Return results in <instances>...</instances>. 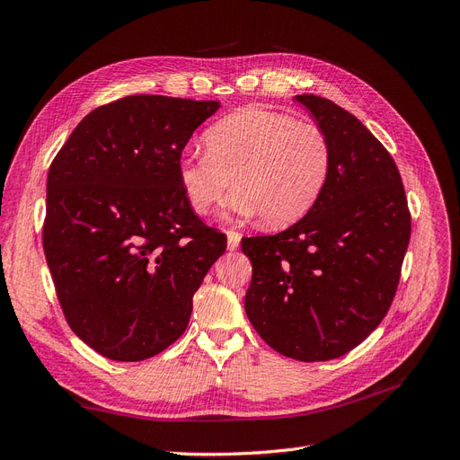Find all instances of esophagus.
Segmentation results:
<instances>
[{"label": "esophagus", "instance_id": "esophagus-1", "mask_svg": "<svg viewBox=\"0 0 460 460\" xmlns=\"http://www.w3.org/2000/svg\"><path fill=\"white\" fill-rule=\"evenodd\" d=\"M226 235H228V249H230V252H234V249H238L240 242H242V234L240 232H234V230H228Z\"/></svg>", "mask_w": 460, "mask_h": 460}]
</instances>
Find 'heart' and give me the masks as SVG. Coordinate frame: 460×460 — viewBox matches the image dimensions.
<instances>
[{
	"mask_svg": "<svg viewBox=\"0 0 460 460\" xmlns=\"http://www.w3.org/2000/svg\"><path fill=\"white\" fill-rule=\"evenodd\" d=\"M207 151H186L178 182L190 207L205 215L230 186L225 218L262 215L270 228L294 225L323 193L332 164L326 134L313 122L262 107L220 119L203 136Z\"/></svg>",
	"mask_w": 460,
	"mask_h": 460,
	"instance_id": "1",
	"label": "heart"
}]
</instances>
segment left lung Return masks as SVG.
<instances>
[{
	"instance_id": "obj_1",
	"label": "left lung",
	"mask_w": 460,
	"mask_h": 460,
	"mask_svg": "<svg viewBox=\"0 0 460 460\" xmlns=\"http://www.w3.org/2000/svg\"><path fill=\"white\" fill-rule=\"evenodd\" d=\"M296 100L328 137L330 174L294 226L242 240L253 264L245 313L274 351L314 363L349 353L382 323L411 213L395 161L363 122L324 97Z\"/></svg>"
}]
</instances>
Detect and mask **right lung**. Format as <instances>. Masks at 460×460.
I'll return each instance as SVG.
<instances>
[{
  "label": "right lung",
  "mask_w": 460,
  "mask_h": 460,
  "mask_svg": "<svg viewBox=\"0 0 460 460\" xmlns=\"http://www.w3.org/2000/svg\"><path fill=\"white\" fill-rule=\"evenodd\" d=\"M218 102L128 95L80 120L48 172L44 253L68 326L122 363L182 336L226 235L191 211L182 149Z\"/></svg>",
  "instance_id": "right-lung-1"
}]
</instances>
